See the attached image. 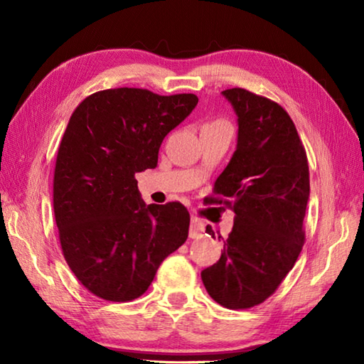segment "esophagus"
<instances>
[{
    "label": "esophagus",
    "mask_w": 364,
    "mask_h": 364,
    "mask_svg": "<svg viewBox=\"0 0 364 364\" xmlns=\"http://www.w3.org/2000/svg\"><path fill=\"white\" fill-rule=\"evenodd\" d=\"M204 231H205V225H204V221L199 220L197 217H193V218H191L189 237H193V239L200 237L202 234H204Z\"/></svg>",
    "instance_id": "esophagus-1"
}]
</instances>
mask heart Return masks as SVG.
Returning a JSON list of instances; mask_svg holds the SVG:
<instances>
[{
	"mask_svg": "<svg viewBox=\"0 0 364 364\" xmlns=\"http://www.w3.org/2000/svg\"><path fill=\"white\" fill-rule=\"evenodd\" d=\"M217 123H225V122H221V120H215V122H212V123H208V125H217Z\"/></svg>",
	"mask_w": 364,
	"mask_h": 364,
	"instance_id": "heart-1",
	"label": "heart"
}]
</instances>
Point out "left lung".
I'll use <instances>...</instances> for the list:
<instances>
[{"label": "left lung", "instance_id": "left-lung-1", "mask_svg": "<svg viewBox=\"0 0 364 364\" xmlns=\"http://www.w3.org/2000/svg\"><path fill=\"white\" fill-rule=\"evenodd\" d=\"M221 95L237 115V146L205 202L230 205L236 217L220 260L200 276L217 304L244 310L267 300L297 262L310 171L297 128L278 102L242 88ZM207 232L215 237L212 226Z\"/></svg>", "mask_w": 364, "mask_h": 364}]
</instances>
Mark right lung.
Returning a JSON list of instances; mask_svg holds the SVG:
<instances>
[{"label":"right lung","mask_w":364,"mask_h":364,"mask_svg":"<svg viewBox=\"0 0 364 364\" xmlns=\"http://www.w3.org/2000/svg\"><path fill=\"white\" fill-rule=\"evenodd\" d=\"M197 101L196 95L115 88L73 110L54 168V217L67 264L96 297L138 299L188 239V208L146 205L134 175L157 167L164 138Z\"/></svg>","instance_id":"1"}]
</instances>
